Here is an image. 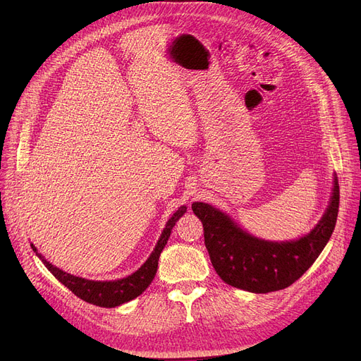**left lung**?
<instances>
[{"mask_svg": "<svg viewBox=\"0 0 361 361\" xmlns=\"http://www.w3.org/2000/svg\"><path fill=\"white\" fill-rule=\"evenodd\" d=\"M338 207L339 185L334 176L331 202L319 224L305 237L276 243L243 231L211 204H192L203 224L204 245L216 274L228 286L256 294L287 288L312 267L334 233Z\"/></svg>", "mask_w": 361, "mask_h": 361, "instance_id": "left-lung-1", "label": "left lung"}]
</instances>
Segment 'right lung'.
I'll return each mask as SVG.
<instances>
[{
    "label": "right lung",
    "mask_w": 361,
    "mask_h": 361,
    "mask_svg": "<svg viewBox=\"0 0 361 361\" xmlns=\"http://www.w3.org/2000/svg\"><path fill=\"white\" fill-rule=\"evenodd\" d=\"M185 211L187 207L181 206L178 207V211L168 219L154 252L150 253L149 259L142 264V267L135 274H131L121 279H116V281H90L80 276L70 275L54 267V264H51L41 253H37L33 244L30 245L33 252L36 253V256L44 262L48 271L59 279L63 286H66L71 293H74V295H78L83 301H87L90 305L99 306V307H106V309L117 307L133 298L139 297L150 286V282L154 281L158 269V260H159L161 252L164 250L176 222L185 214Z\"/></svg>",
    "instance_id": "add662e5"
}]
</instances>
